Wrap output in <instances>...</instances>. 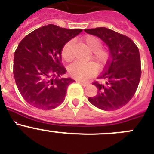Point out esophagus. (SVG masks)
<instances>
[{
	"mask_svg": "<svg viewBox=\"0 0 154 154\" xmlns=\"http://www.w3.org/2000/svg\"><path fill=\"white\" fill-rule=\"evenodd\" d=\"M80 84L82 85H83V86H87V85H89V82H82V81H79Z\"/></svg>",
	"mask_w": 154,
	"mask_h": 154,
	"instance_id": "esophagus-1",
	"label": "esophagus"
}]
</instances>
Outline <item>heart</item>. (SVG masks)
I'll list each match as a JSON object with an SVG mask.
<instances>
[{"label": "heart", "mask_w": 154, "mask_h": 154, "mask_svg": "<svg viewBox=\"0 0 154 154\" xmlns=\"http://www.w3.org/2000/svg\"><path fill=\"white\" fill-rule=\"evenodd\" d=\"M83 43L90 51H92V58L96 61L98 66H102L108 58V51L102 48V42L97 37L88 35L83 38ZM73 42H69L63 46L62 56L66 62L72 60ZM69 75L73 78L80 80H86L96 72V65L93 62L81 63L75 62L68 68Z\"/></svg>", "instance_id": "1"}]
</instances>
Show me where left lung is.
Here are the masks:
<instances>
[{"label": "left lung", "instance_id": "1", "mask_svg": "<svg viewBox=\"0 0 154 154\" xmlns=\"http://www.w3.org/2000/svg\"><path fill=\"white\" fill-rule=\"evenodd\" d=\"M88 34L99 37L106 44L110 60L104 72L98 77L103 82H95L98 93L88 100L106 111L124 106L134 96L141 76L140 56L137 46L127 36L106 28L85 29Z\"/></svg>", "mask_w": 154, "mask_h": 154}]
</instances>
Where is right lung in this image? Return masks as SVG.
Masks as SVG:
<instances>
[{
    "label": "right lung",
    "instance_id": "right-lung-1",
    "mask_svg": "<svg viewBox=\"0 0 154 154\" xmlns=\"http://www.w3.org/2000/svg\"><path fill=\"white\" fill-rule=\"evenodd\" d=\"M82 31L48 24L21 41L14 52V76L27 103L41 109H51L65 100L68 86L75 81L62 77L66 72L61 63L62 50Z\"/></svg>",
    "mask_w": 154,
    "mask_h": 154
}]
</instances>
